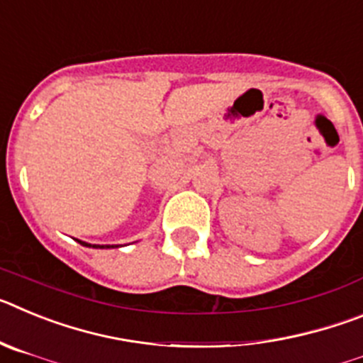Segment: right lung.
<instances>
[{"instance_id": "1", "label": "right lung", "mask_w": 363, "mask_h": 363, "mask_svg": "<svg viewBox=\"0 0 363 363\" xmlns=\"http://www.w3.org/2000/svg\"><path fill=\"white\" fill-rule=\"evenodd\" d=\"M79 243H82V245L91 247V243H85V242H79ZM92 247H96V249H98V247H99V249H105V247H107V249H108V245H92Z\"/></svg>"}]
</instances>
